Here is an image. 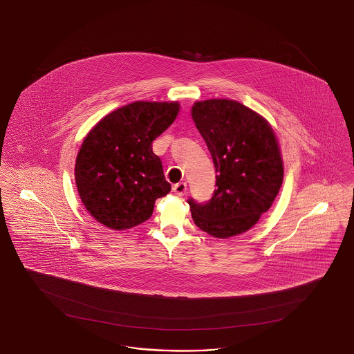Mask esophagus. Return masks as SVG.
Here are the masks:
<instances>
[{"label": "esophagus", "mask_w": 354, "mask_h": 354, "mask_svg": "<svg viewBox=\"0 0 354 354\" xmlns=\"http://www.w3.org/2000/svg\"><path fill=\"white\" fill-rule=\"evenodd\" d=\"M172 191L178 196L185 195V192H187V183L185 182H180V183L175 184Z\"/></svg>", "instance_id": "1"}]
</instances>
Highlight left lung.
Masks as SVG:
<instances>
[{
    "label": "left lung",
    "mask_w": 354,
    "mask_h": 354,
    "mask_svg": "<svg viewBox=\"0 0 354 354\" xmlns=\"http://www.w3.org/2000/svg\"><path fill=\"white\" fill-rule=\"evenodd\" d=\"M192 119L217 172L210 200H187L196 226L222 239L247 232L272 207L282 184L276 134L255 111L229 99L196 102Z\"/></svg>",
    "instance_id": "1"
}]
</instances>
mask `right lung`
Listing matches in <instances>:
<instances>
[{
	"instance_id": "1",
	"label": "right lung",
	"mask_w": 354,
	"mask_h": 354,
	"mask_svg": "<svg viewBox=\"0 0 354 354\" xmlns=\"http://www.w3.org/2000/svg\"><path fill=\"white\" fill-rule=\"evenodd\" d=\"M179 112L176 102H134L109 113L86 136L75 160V184L90 214L113 230L149 220L167 195L162 162L151 142Z\"/></svg>"
}]
</instances>
